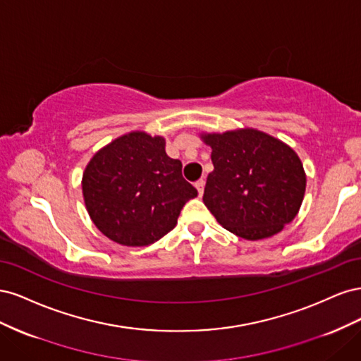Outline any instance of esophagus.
Returning a JSON list of instances; mask_svg holds the SVG:
<instances>
[{
  "instance_id": "obj_1",
  "label": "esophagus",
  "mask_w": 361,
  "mask_h": 361,
  "mask_svg": "<svg viewBox=\"0 0 361 361\" xmlns=\"http://www.w3.org/2000/svg\"><path fill=\"white\" fill-rule=\"evenodd\" d=\"M195 188H197L199 195H203V191H204V180L200 179V180L195 182Z\"/></svg>"
}]
</instances>
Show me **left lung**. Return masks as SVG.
Wrapping results in <instances>:
<instances>
[{
    "label": "left lung",
    "mask_w": 361,
    "mask_h": 361,
    "mask_svg": "<svg viewBox=\"0 0 361 361\" xmlns=\"http://www.w3.org/2000/svg\"><path fill=\"white\" fill-rule=\"evenodd\" d=\"M200 137L214 164L203 203L228 232L257 241L297 216L305 173L292 147L253 128Z\"/></svg>",
    "instance_id": "left-lung-1"
}]
</instances>
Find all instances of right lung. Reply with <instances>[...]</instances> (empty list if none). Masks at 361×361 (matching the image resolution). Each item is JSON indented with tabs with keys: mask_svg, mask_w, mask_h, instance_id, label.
<instances>
[{
	"mask_svg": "<svg viewBox=\"0 0 361 361\" xmlns=\"http://www.w3.org/2000/svg\"><path fill=\"white\" fill-rule=\"evenodd\" d=\"M82 195L106 238L145 247L173 231L197 190L183 179L182 162L166 154L164 137L134 130L93 155L82 174Z\"/></svg>",
	"mask_w": 361,
	"mask_h": 361,
	"instance_id": "1",
	"label": "right lung"
}]
</instances>
